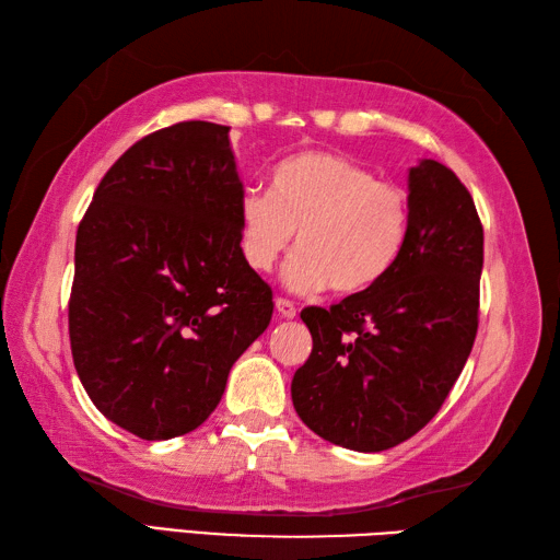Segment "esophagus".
I'll return each instance as SVG.
<instances>
[{
  "label": "esophagus",
  "instance_id": "1",
  "mask_svg": "<svg viewBox=\"0 0 560 560\" xmlns=\"http://www.w3.org/2000/svg\"><path fill=\"white\" fill-rule=\"evenodd\" d=\"M277 311H279V315L281 317H287V319H293L295 317V305H293V301H289V299H277Z\"/></svg>",
  "mask_w": 560,
  "mask_h": 560
}]
</instances>
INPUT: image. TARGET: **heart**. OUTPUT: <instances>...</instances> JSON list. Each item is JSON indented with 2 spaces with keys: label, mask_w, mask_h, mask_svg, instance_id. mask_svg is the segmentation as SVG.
<instances>
[{
  "label": "heart",
  "mask_w": 560,
  "mask_h": 560,
  "mask_svg": "<svg viewBox=\"0 0 560 560\" xmlns=\"http://www.w3.org/2000/svg\"><path fill=\"white\" fill-rule=\"evenodd\" d=\"M287 287L315 293L331 287L353 295L377 287L395 269L409 235V199L395 183L335 151H301L271 173L269 192L243 195L237 243L255 271L287 253Z\"/></svg>",
  "instance_id": "1"
}]
</instances>
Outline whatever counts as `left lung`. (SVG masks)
Masks as SVG:
<instances>
[{"label": "left lung", "mask_w": 560, "mask_h": 560, "mask_svg": "<svg viewBox=\"0 0 560 560\" xmlns=\"http://www.w3.org/2000/svg\"><path fill=\"white\" fill-rule=\"evenodd\" d=\"M483 225L447 165L409 171V235L377 287L305 307L313 351L293 375L301 421L355 452L389 450L443 407L479 329Z\"/></svg>", "instance_id": "left-lung-1"}]
</instances>
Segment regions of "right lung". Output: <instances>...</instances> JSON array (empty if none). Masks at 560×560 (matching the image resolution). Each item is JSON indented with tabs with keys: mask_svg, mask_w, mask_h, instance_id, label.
<instances>
[{
	"mask_svg": "<svg viewBox=\"0 0 560 560\" xmlns=\"http://www.w3.org/2000/svg\"><path fill=\"white\" fill-rule=\"evenodd\" d=\"M229 129L189 120L139 139L77 231L74 368L105 419L144 440L205 423L273 313L237 243L245 189Z\"/></svg>",
	"mask_w": 560,
	"mask_h": 560,
	"instance_id": "obj_1",
	"label": "right lung"
}]
</instances>
